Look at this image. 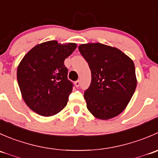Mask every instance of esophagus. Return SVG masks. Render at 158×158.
<instances>
[{
  "instance_id": "obj_1",
  "label": "esophagus",
  "mask_w": 158,
  "mask_h": 158,
  "mask_svg": "<svg viewBox=\"0 0 158 158\" xmlns=\"http://www.w3.org/2000/svg\"><path fill=\"white\" fill-rule=\"evenodd\" d=\"M75 85H76V87H79V85H80V81L79 80H77L75 82Z\"/></svg>"
}]
</instances>
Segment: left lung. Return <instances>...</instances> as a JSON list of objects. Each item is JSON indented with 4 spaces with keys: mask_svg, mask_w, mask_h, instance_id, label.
I'll return each instance as SVG.
<instances>
[{
    "mask_svg": "<svg viewBox=\"0 0 158 158\" xmlns=\"http://www.w3.org/2000/svg\"><path fill=\"white\" fill-rule=\"evenodd\" d=\"M79 50L92 74L84 92L87 109L97 118L115 117L125 109L136 89L133 61L118 49L98 43L82 44Z\"/></svg>",
    "mask_w": 158,
    "mask_h": 158,
    "instance_id": "obj_1",
    "label": "left lung"
}]
</instances>
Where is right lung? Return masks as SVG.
<instances>
[{
	"label": "right lung",
	"instance_id": "add662e5",
	"mask_svg": "<svg viewBox=\"0 0 158 158\" xmlns=\"http://www.w3.org/2000/svg\"><path fill=\"white\" fill-rule=\"evenodd\" d=\"M76 47L47 41L33 47L21 60L17 82L23 100L33 111L47 117L66 107L73 83L68 79L64 60Z\"/></svg>",
	"mask_w": 158,
	"mask_h": 158
}]
</instances>
